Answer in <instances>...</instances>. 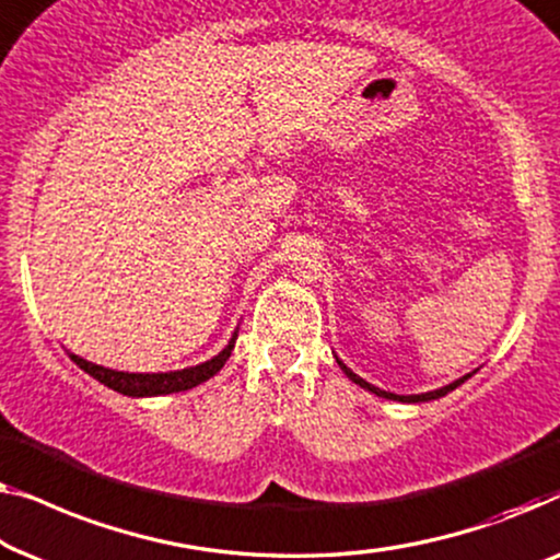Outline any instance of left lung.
Segmentation results:
<instances>
[{
	"mask_svg": "<svg viewBox=\"0 0 560 560\" xmlns=\"http://www.w3.org/2000/svg\"><path fill=\"white\" fill-rule=\"evenodd\" d=\"M335 360H337V365L342 368V373L350 377L352 383L355 385H360V388H365V390H370V393H375V396H381V398H388V400H398V404H427V400H436V398H441V396H446V393H452L454 388H459V385L464 383V381H469L471 375L477 373H467V375H462L459 381H454V383H448V385H444V388H436V390H429V393H419V396H398V393H390V390H383V388H377V385H370L368 381H362V377L358 375V373H352V370L345 365V362L335 355Z\"/></svg>",
	"mask_w": 560,
	"mask_h": 560,
	"instance_id": "left-lung-1",
	"label": "left lung"
}]
</instances>
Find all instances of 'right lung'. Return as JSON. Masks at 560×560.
<instances>
[{
	"mask_svg": "<svg viewBox=\"0 0 560 560\" xmlns=\"http://www.w3.org/2000/svg\"><path fill=\"white\" fill-rule=\"evenodd\" d=\"M235 340H238V329H235L233 337L228 340V345L218 352V355L200 362V365L170 370V373H124V370H112V368L96 365V362L78 358L73 352H68V355L78 368L85 370L91 377H96L98 383H104L106 388L124 393V396H131V398H149V396H167V393L190 390L195 385L210 381V377L225 365V360L231 358Z\"/></svg>",
	"mask_w": 560,
	"mask_h": 560,
	"instance_id": "obj_1",
	"label": "right lung"
}]
</instances>
